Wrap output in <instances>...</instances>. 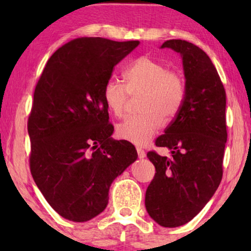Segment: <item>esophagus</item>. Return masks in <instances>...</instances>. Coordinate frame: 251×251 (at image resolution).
<instances>
[{"label": "esophagus", "instance_id": "esophagus-1", "mask_svg": "<svg viewBox=\"0 0 251 251\" xmlns=\"http://www.w3.org/2000/svg\"><path fill=\"white\" fill-rule=\"evenodd\" d=\"M136 150H137V154H138V156L140 157V159H143V157H145V151H144L142 147H139V146H137L136 147Z\"/></svg>", "mask_w": 251, "mask_h": 251}]
</instances>
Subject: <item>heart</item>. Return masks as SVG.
<instances>
[{"label": "heart", "mask_w": 251, "mask_h": 251, "mask_svg": "<svg viewBox=\"0 0 251 251\" xmlns=\"http://www.w3.org/2000/svg\"><path fill=\"white\" fill-rule=\"evenodd\" d=\"M126 85L109 78L104 85L102 97L109 111L116 118L125 114L129 95L142 94L138 114L129 116L116 128L120 138L137 145H144L163 126L164 119L176 118L183 107L186 87L177 71L168 70L162 61L142 56L123 72Z\"/></svg>", "instance_id": "obj_1"}]
</instances>
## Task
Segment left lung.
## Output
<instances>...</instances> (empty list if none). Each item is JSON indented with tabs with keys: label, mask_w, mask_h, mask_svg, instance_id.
I'll return each mask as SVG.
<instances>
[{
	"label": "left lung",
	"mask_w": 251,
	"mask_h": 251,
	"mask_svg": "<svg viewBox=\"0 0 251 251\" xmlns=\"http://www.w3.org/2000/svg\"><path fill=\"white\" fill-rule=\"evenodd\" d=\"M181 54L186 95L180 112L155 139L169 156L147 153L155 175L146 190L149 215L163 227L186 224L200 212L221 184L226 130V94L210 58L184 40L166 41Z\"/></svg>",
	"instance_id": "8db88e82"
}]
</instances>
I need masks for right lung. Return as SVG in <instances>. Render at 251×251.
I'll return each instance as SVG.
<instances>
[{
	"label": "right lung",
	"instance_id": "right-lung-1",
	"mask_svg": "<svg viewBox=\"0 0 251 251\" xmlns=\"http://www.w3.org/2000/svg\"><path fill=\"white\" fill-rule=\"evenodd\" d=\"M139 41L78 37L49 58L37 81L27 130L33 179L53 210L87 222L108 203L112 181L137 159L114 140L104 85Z\"/></svg>",
	"mask_w": 251,
	"mask_h": 251
}]
</instances>
